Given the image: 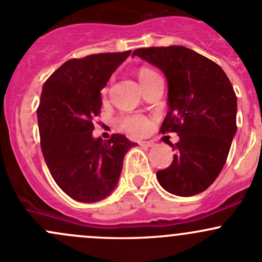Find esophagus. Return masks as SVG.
I'll use <instances>...</instances> for the list:
<instances>
[{
  "mask_svg": "<svg viewBox=\"0 0 262 262\" xmlns=\"http://www.w3.org/2000/svg\"><path fill=\"white\" fill-rule=\"evenodd\" d=\"M140 146H142V147H152L154 146V142L152 141H141V142H140Z\"/></svg>",
  "mask_w": 262,
  "mask_h": 262,
  "instance_id": "34e87169",
  "label": "esophagus"
}]
</instances>
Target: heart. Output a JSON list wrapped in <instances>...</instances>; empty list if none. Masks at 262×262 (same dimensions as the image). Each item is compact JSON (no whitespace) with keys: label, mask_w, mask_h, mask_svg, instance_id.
I'll return each instance as SVG.
<instances>
[{"label":"heart","mask_w":262,"mask_h":262,"mask_svg":"<svg viewBox=\"0 0 262 262\" xmlns=\"http://www.w3.org/2000/svg\"><path fill=\"white\" fill-rule=\"evenodd\" d=\"M154 75H156V73L149 68H141L137 72V78H139V82L141 83V85L149 82ZM102 92L106 93L107 88H104ZM121 127L130 135H134V136H141L149 130L150 122L144 116H126L121 120Z\"/></svg>","instance_id":"b5f03b06"}]
</instances>
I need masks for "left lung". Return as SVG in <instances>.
Returning <instances> with one entry per match:
<instances>
[{
    "mask_svg": "<svg viewBox=\"0 0 262 262\" xmlns=\"http://www.w3.org/2000/svg\"><path fill=\"white\" fill-rule=\"evenodd\" d=\"M132 55L152 64L168 80L169 111L160 131L177 132L179 141L169 168L156 172L169 193H202L223 169L236 135L237 97L218 64L185 47L142 48Z\"/></svg>",
    "mask_w": 262,
    "mask_h": 262,
    "instance_id": "8db88e82",
    "label": "left lung"
}]
</instances>
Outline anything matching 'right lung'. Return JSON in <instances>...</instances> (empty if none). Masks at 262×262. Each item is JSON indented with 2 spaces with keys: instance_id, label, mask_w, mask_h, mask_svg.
Here are the masks:
<instances>
[{
  "instance_id": "add662e5",
  "label": "right lung",
  "mask_w": 262,
  "mask_h": 262,
  "mask_svg": "<svg viewBox=\"0 0 262 262\" xmlns=\"http://www.w3.org/2000/svg\"><path fill=\"white\" fill-rule=\"evenodd\" d=\"M102 53L71 59L44 83L37 108L40 144L51 177L74 201L93 203L117 187L123 158L135 142L115 134L94 139L93 118L102 107L101 90L128 58Z\"/></svg>"
}]
</instances>
